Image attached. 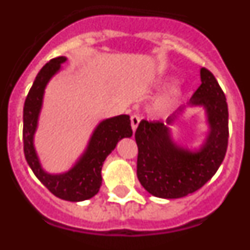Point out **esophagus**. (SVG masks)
I'll list each match as a JSON object with an SVG mask.
<instances>
[{
    "label": "esophagus",
    "mask_w": 250,
    "mask_h": 250,
    "mask_svg": "<svg viewBox=\"0 0 250 250\" xmlns=\"http://www.w3.org/2000/svg\"><path fill=\"white\" fill-rule=\"evenodd\" d=\"M130 120H131L132 131H135L136 127H138V125H139V123H140V118H139V116H136V115H132L131 118H130Z\"/></svg>",
    "instance_id": "esophagus-1"
}]
</instances>
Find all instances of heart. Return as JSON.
I'll use <instances>...</instances> for the list:
<instances>
[{
	"label": "heart",
	"mask_w": 250,
	"mask_h": 250,
	"mask_svg": "<svg viewBox=\"0 0 250 250\" xmlns=\"http://www.w3.org/2000/svg\"><path fill=\"white\" fill-rule=\"evenodd\" d=\"M175 79L171 76L165 77L163 80L156 83V87L158 89H163L167 87L170 83H173ZM185 98H187V90L183 85H174L171 86L169 90L164 91L163 94L158 95L152 99L151 103L149 105V114L154 118H167L169 115L173 114L176 109H179V106L184 103Z\"/></svg>",
	"instance_id": "heart-1"
}]
</instances>
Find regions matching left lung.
Instances as JSON below:
<instances>
[{"label": "left lung", "instance_id": "left-lung-1", "mask_svg": "<svg viewBox=\"0 0 250 250\" xmlns=\"http://www.w3.org/2000/svg\"><path fill=\"white\" fill-rule=\"evenodd\" d=\"M202 85L190 101L179 107L165 123L145 121L135 132L138 179L151 195L178 199L194 193L213 178L228 146V105L224 92L209 70L200 68ZM189 107L205 110L208 130L202 145L183 147L173 140L171 126Z\"/></svg>", "mask_w": 250, "mask_h": 250}]
</instances>
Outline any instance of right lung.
Here are the masks:
<instances>
[{"instance_id":"right-lung-1","label":"right lung","mask_w":250,"mask_h":250,"mask_svg":"<svg viewBox=\"0 0 250 250\" xmlns=\"http://www.w3.org/2000/svg\"><path fill=\"white\" fill-rule=\"evenodd\" d=\"M67 57L52 59L37 74L23 106V151L27 164L35 175L51 193L67 202H83L99 193L103 183L101 169L107 155L119 141L132 135L129 115H119L104 119L96 125L86 145V149L75 164L63 173H48L42 167L35 147V134L43 105L47 83L61 71V65Z\"/></svg>"}]
</instances>
